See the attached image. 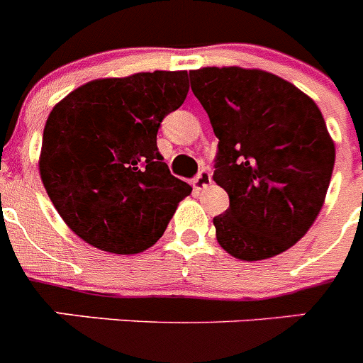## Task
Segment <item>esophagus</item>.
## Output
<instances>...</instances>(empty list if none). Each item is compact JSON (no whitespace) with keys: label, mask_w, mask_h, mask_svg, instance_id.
Returning a JSON list of instances; mask_svg holds the SVG:
<instances>
[{"label":"esophagus","mask_w":363,"mask_h":363,"mask_svg":"<svg viewBox=\"0 0 363 363\" xmlns=\"http://www.w3.org/2000/svg\"><path fill=\"white\" fill-rule=\"evenodd\" d=\"M211 184H213V176H211V172L201 171L196 178L192 179V189L200 192V191H205V189L209 187Z\"/></svg>","instance_id":"obj_1"}]
</instances>
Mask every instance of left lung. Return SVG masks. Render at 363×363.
<instances>
[{
	"mask_svg": "<svg viewBox=\"0 0 363 363\" xmlns=\"http://www.w3.org/2000/svg\"><path fill=\"white\" fill-rule=\"evenodd\" d=\"M189 76L220 140L213 178L229 209L213 220L218 243L243 262L287 251L322 211L335 167L318 105L259 69L203 67Z\"/></svg>",
	"mask_w": 363,
	"mask_h": 363,
	"instance_id": "obj_1",
	"label": "left lung"
}]
</instances>
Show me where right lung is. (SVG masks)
<instances>
[{
    "label": "right lung",
    "instance_id": "1",
    "mask_svg": "<svg viewBox=\"0 0 363 363\" xmlns=\"http://www.w3.org/2000/svg\"><path fill=\"white\" fill-rule=\"evenodd\" d=\"M187 92V70H154L94 79L54 105L43 129L40 176L83 242L138 255L162 238L192 187L171 174L156 134Z\"/></svg>",
    "mask_w": 363,
    "mask_h": 363
}]
</instances>
